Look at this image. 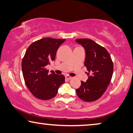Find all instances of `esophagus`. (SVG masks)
I'll list each match as a JSON object with an SVG mask.
<instances>
[{
  "label": "esophagus",
  "mask_w": 133,
  "mask_h": 133,
  "mask_svg": "<svg viewBox=\"0 0 133 133\" xmlns=\"http://www.w3.org/2000/svg\"><path fill=\"white\" fill-rule=\"evenodd\" d=\"M65 78L67 79H71L72 78V76H70L69 75H66V76H65Z\"/></svg>",
  "instance_id": "esophagus-1"
}]
</instances>
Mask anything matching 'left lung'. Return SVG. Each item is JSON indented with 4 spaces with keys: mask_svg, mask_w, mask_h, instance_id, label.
<instances>
[{
    "mask_svg": "<svg viewBox=\"0 0 133 133\" xmlns=\"http://www.w3.org/2000/svg\"><path fill=\"white\" fill-rule=\"evenodd\" d=\"M76 42L85 51L84 65L88 76L86 82L81 81V85L76 91L83 101L94 102L101 97L109 85L114 64L108 51L91 39H78Z\"/></svg>",
    "mask_w": 133,
    "mask_h": 133,
    "instance_id": "8db88e82",
    "label": "left lung"
}]
</instances>
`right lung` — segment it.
<instances>
[{
	"label": "right lung",
	"instance_id": "add662e5",
	"mask_svg": "<svg viewBox=\"0 0 133 133\" xmlns=\"http://www.w3.org/2000/svg\"><path fill=\"white\" fill-rule=\"evenodd\" d=\"M65 39L50 37L40 39L30 45L22 60V72L25 85L36 97L47 100L54 98L64 83V75L55 74L46 68L55 60L57 49Z\"/></svg>",
	"mask_w": 133,
	"mask_h": 133
}]
</instances>
